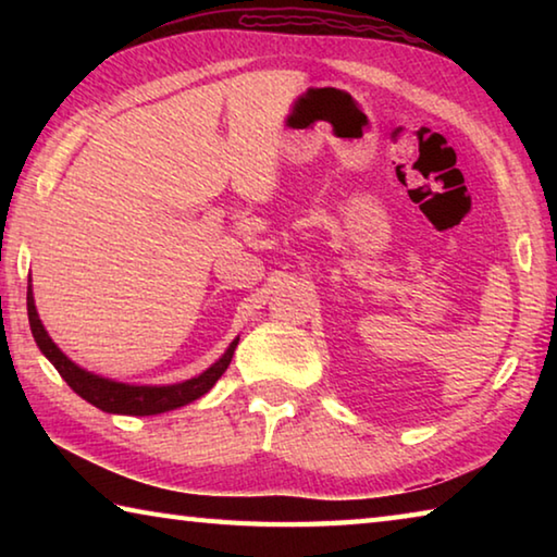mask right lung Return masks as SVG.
<instances>
[{"label": "right lung", "mask_w": 557, "mask_h": 557, "mask_svg": "<svg viewBox=\"0 0 557 557\" xmlns=\"http://www.w3.org/2000/svg\"><path fill=\"white\" fill-rule=\"evenodd\" d=\"M26 312H29V324H32V334L36 338V346H39L44 356L55 366V371L61 373V379L69 383L83 400H88L100 410L117 412V414H159V412L182 408L186 403H194L196 398H201L203 393H209L213 388V383L221 379L225 369H228L235 346H238V338H235V342L228 346V351L223 354V358H219L209 371H203L191 381H184L176 385H125V383L100 379V375H92L88 371L78 369V366H75L71 358L51 342V336L46 334L39 314H36L32 285H29V292H26Z\"/></svg>", "instance_id": "add662e5"}]
</instances>
